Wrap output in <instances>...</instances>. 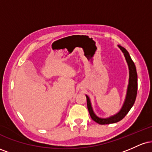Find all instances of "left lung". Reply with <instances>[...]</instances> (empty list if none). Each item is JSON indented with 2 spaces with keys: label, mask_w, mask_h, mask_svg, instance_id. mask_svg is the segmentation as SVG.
<instances>
[{
  "label": "left lung",
  "mask_w": 152,
  "mask_h": 152,
  "mask_svg": "<svg viewBox=\"0 0 152 152\" xmlns=\"http://www.w3.org/2000/svg\"><path fill=\"white\" fill-rule=\"evenodd\" d=\"M118 47H119L120 49L122 50V52L124 54V56L126 58V62L129 66V82L128 88H127L126 100H125L124 104L123 106H122L121 111L117 114L107 118H101L96 116L95 114L94 113L93 109H92L91 107V104L90 99L88 98V96H86L87 107H88V112H89L91 117V118L94 121L99 124H109L116 123V122L123 119L125 117V116L128 114L130 109H132V106H133L134 102H135L136 97H137L138 83L137 73V69H136V66L134 65V61L131 58L129 53H128V51L124 47L121 46H118Z\"/></svg>",
  "instance_id": "1"
}]
</instances>
